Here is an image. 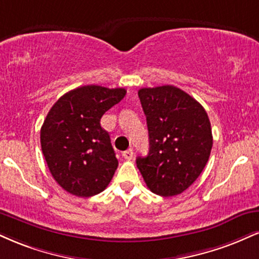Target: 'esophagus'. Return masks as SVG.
<instances>
[{"instance_id":"34e87169","label":"esophagus","mask_w":259,"mask_h":259,"mask_svg":"<svg viewBox=\"0 0 259 259\" xmlns=\"http://www.w3.org/2000/svg\"><path fill=\"white\" fill-rule=\"evenodd\" d=\"M123 158L124 159H126V160H132L133 159V155H134V152H133V149L132 148H129V149H126V151H124L123 152Z\"/></svg>"}]
</instances>
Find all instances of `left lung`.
Listing matches in <instances>:
<instances>
[{
    "instance_id": "1",
    "label": "left lung",
    "mask_w": 259,
    "mask_h": 259,
    "mask_svg": "<svg viewBox=\"0 0 259 259\" xmlns=\"http://www.w3.org/2000/svg\"><path fill=\"white\" fill-rule=\"evenodd\" d=\"M149 136L147 157L136 165L154 194L174 197L198 179L212 148L206 111L195 99L174 85L139 90Z\"/></svg>"
}]
</instances>
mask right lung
Returning <instances> with one entry per match:
<instances>
[{
	"instance_id": "obj_1",
	"label": "right lung",
	"mask_w": 259,
	"mask_h": 259,
	"mask_svg": "<svg viewBox=\"0 0 259 259\" xmlns=\"http://www.w3.org/2000/svg\"><path fill=\"white\" fill-rule=\"evenodd\" d=\"M126 94L124 88L84 85L62 95L40 127V147L52 176L61 188L89 198L101 193L118 160L101 117Z\"/></svg>"
}]
</instances>
